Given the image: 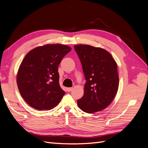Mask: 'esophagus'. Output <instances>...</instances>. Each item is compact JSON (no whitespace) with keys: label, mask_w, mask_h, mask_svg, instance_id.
I'll use <instances>...</instances> for the list:
<instances>
[{"label":"esophagus","mask_w":148,"mask_h":148,"mask_svg":"<svg viewBox=\"0 0 148 148\" xmlns=\"http://www.w3.org/2000/svg\"><path fill=\"white\" fill-rule=\"evenodd\" d=\"M72 89H73L72 88H67L66 90H67V91H68V92H70V91H72Z\"/></svg>","instance_id":"1"}]
</instances>
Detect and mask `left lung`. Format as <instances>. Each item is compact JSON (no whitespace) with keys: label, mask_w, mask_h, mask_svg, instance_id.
<instances>
[{"label":"left lung","mask_w":148,"mask_h":148,"mask_svg":"<svg viewBox=\"0 0 148 148\" xmlns=\"http://www.w3.org/2000/svg\"><path fill=\"white\" fill-rule=\"evenodd\" d=\"M81 61L86 82L83 96L77 101L80 109L92 114L106 109L117 94V65L105 49L89 45L74 46Z\"/></svg>","instance_id":"8db88e82"}]
</instances>
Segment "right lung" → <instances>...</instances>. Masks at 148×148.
Returning <instances> with one entry per match:
<instances>
[{
  "label": "right lung",
  "mask_w": 148,
  "mask_h": 148,
  "mask_svg": "<svg viewBox=\"0 0 148 148\" xmlns=\"http://www.w3.org/2000/svg\"><path fill=\"white\" fill-rule=\"evenodd\" d=\"M71 47L62 44H46L26 55L17 73L16 83L21 97L39 110L55 107L65 95L59 84L58 66Z\"/></svg>",
  "instance_id": "1"
}]
</instances>
